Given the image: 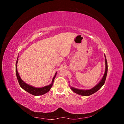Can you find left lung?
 Instances as JSON below:
<instances>
[{
    "label": "left lung",
    "mask_w": 124,
    "mask_h": 124,
    "mask_svg": "<svg viewBox=\"0 0 124 124\" xmlns=\"http://www.w3.org/2000/svg\"><path fill=\"white\" fill-rule=\"evenodd\" d=\"M105 56V62H106V71H105V73L104 76L102 78V80H101V81L99 82V83L97 84L96 86H95L94 87H93V88L89 89V90H82V89H78L75 88L74 87H71V89L72 90L73 92L74 93H76L78 95H80L82 96H88L91 95L93 93H94L98 91L99 89L101 88V87L104 85L105 81H106V77H107V72H108V63H107V61L106 57V56Z\"/></svg>",
    "instance_id": "1"
}]
</instances>
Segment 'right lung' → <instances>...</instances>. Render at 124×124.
I'll list each match as a JSON object with an SVG mask.
<instances>
[{
    "instance_id": "right-lung-1",
    "label": "right lung",
    "mask_w": 124,
    "mask_h": 124,
    "mask_svg": "<svg viewBox=\"0 0 124 124\" xmlns=\"http://www.w3.org/2000/svg\"><path fill=\"white\" fill-rule=\"evenodd\" d=\"M18 57L17 59V61L16 62V77L18 83H19V84L20 85L21 87L24 89L25 91L26 92H27L28 93H31V94L34 95V96H40V95H42L46 93H47L48 91H50V89L52 87L53 84V82L54 80L55 79V78L56 76V73L55 76L53 78V80H52V83L49 85L46 86H44V87H41V88H36L33 87L32 86H31L29 85H28L26 83H25V82L21 79V77H20L19 74H18V73L17 72V63L18 62Z\"/></svg>"
}]
</instances>
